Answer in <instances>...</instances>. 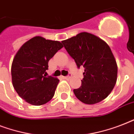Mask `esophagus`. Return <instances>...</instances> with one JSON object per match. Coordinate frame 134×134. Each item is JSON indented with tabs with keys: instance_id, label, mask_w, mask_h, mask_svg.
<instances>
[{
	"instance_id": "esophagus-1",
	"label": "esophagus",
	"mask_w": 134,
	"mask_h": 134,
	"mask_svg": "<svg viewBox=\"0 0 134 134\" xmlns=\"http://www.w3.org/2000/svg\"><path fill=\"white\" fill-rule=\"evenodd\" d=\"M64 79H66V80H69V79H70V78H71V76L69 75V76H64Z\"/></svg>"
}]
</instances>
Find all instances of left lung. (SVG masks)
Returning <instances> with one entry per match:
<instances>
[{
    "mask_svg": "<svg viewBox=\"0 0 134 134\" xmlns=\"http://www.w3.org/2000/svg\"><path fill=\"white\" fill-rule=\"evenodd\" d=\"M78 68L84 67L81 86L74 93L84 104L106 99L116 83L118 66L110 47L96 35L83 32L62 41Z\"/></svg>",
    "mask_w": 134,
    "mask_h": 134,
    "instance_id": "1",
    "label": "left lung"
}]
</instances>
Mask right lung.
I'll return each mask as SVG.
<instances>
[{"label": "right lung", "instance_id": "right-lung-1", "mask_svg": "<svg viewBox=\"0 0 134 134\" xmlns=\"http://www.w3.org/2000/svg\"><path fill=\"white\" fill-rule=\"evenodd\" d=\"M63 46L58 41L32 37L18 51L12 64L14 88L29 104L40 106L54 96L59 83L57 78L46 76L48 61Z\"/></svg>", "mask_w": 134, "mask_h": 134}]
</instances>
